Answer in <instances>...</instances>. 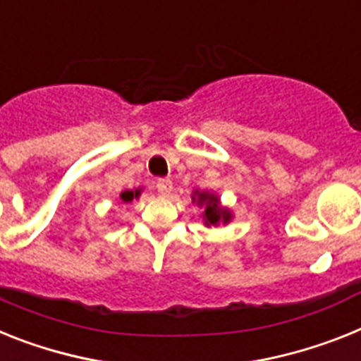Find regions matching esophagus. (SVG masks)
Instances as JSON below:
<instances>
[{
	"instance_id": "34e87169",
	"label": "esophagus",
	"mask_w": 361,
	"mask_h": 361,
	"mask_svg": "<svg viewBox=\"0 0 361 361\" xmlns=\"http://www.w3.org/2000/svg\"><path fill=\"white\" fill-rule=\"evenodd\" d=\"M156 187L159 195H169L172 190V181L169 180V178H159V180L156 181Z\"/></svg>"
}]
</instances>
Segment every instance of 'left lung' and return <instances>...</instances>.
Returning <instances> with one entry per match:
<instances>
[{
  "instance_id": "1",
  "label": "left lung",
  "mask_w": 361,
  "mask_h": 361,
  "mask_svg": "<svg viewBox=\"0 0 361 361\" xmlns=\"http://www.w3.org/2000/svg\"><path fill=\"white\" fill-rule=\"evenodd\" d=\"M195 200V198H192ZM198 204L204 205L205 204V224H213V226H216L220 220H222L224 224L229 222V218H231V214H229V211L227 209H222L220 207V204H218V198L213 195H209V192H200L198 195Z\"/></svg>"
}]
</instances>
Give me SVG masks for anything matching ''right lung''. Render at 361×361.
<instances>
[{
  "mask_svg": "<svg viewBox=\"0 0 361 361\" xmlns=\"http://www.w3.org/2000/svg\"><path fill=\"white\" fill-rule=\"evenodd\" d=\"M134 196L135 198H137L139 196V190H124L123 195H121V198H123V202H132V200H134Z\"/></svg>",
  "mask_w": 361,
  "mask_h": 361,
  "instance_id": "1",
  "label": "right lung"
}]
</instances>
